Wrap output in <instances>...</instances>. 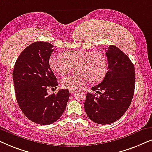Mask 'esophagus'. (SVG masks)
<instances>
[{
  "mask_svg": "<svg viewBox=\"0 0 152 152\" xmlns=\"http://www.w3.org/2000/svg\"><path fill=\"white\" fill-rule=\"evenodd\" d=\"M69 92H70V93H71V94H73V93H76V90H69Z\"/></svg>",
  "mask_w": 152,
  "mask_h": 152,
  "instance_id": "34e87169",
  "label": "esophagus"
}]
</instances>
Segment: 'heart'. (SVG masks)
<instances>
[{
	"mask_svg": "<svg viewBox=\"0 0 152 152\" xmlns=\"http://www.w3.org/2000/svg\"><path fill=\"white\" fill-rule=\"evenodd\" d=\"M65 58L61 55H52L49 59L51 69L59 76L69 73L74 66H78L80 74L63 78L61 81L63 88L77 90L86 86L90 80L98 83L104 78L107 72L106 57L94 51L72 50L64 53Z\"/></svg>",
	"mask_w": 152,
	"mask_h": 152,
	"instance_id": "heart-1",
	"label": "heart"
}]
</instances>
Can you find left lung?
I'll use <instances>...</instances> for the list:
<instances>
[{
  "label": "left lung",
  "instance_id": "8db88e82",
  "mask_svg": "<svg viewBox=\"0 0 152 152\" xmlns=\"http://www.w3.org/2000/svg\"><path fill=\"white\" fill-rule=\"evenodd\" d=\"M106 55L108 71L102 81L91 88L97 94L87 93L84 103L86 114L96 124L114 123L129 107L134 95L135 67L127 55L109 45Z\"/></svg>",
  "mask_w": 152,
  "mask_h": 152
}]
</instances>
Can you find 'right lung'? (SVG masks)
Returning <instances> with one entry per match:
<instances>
[{
  "label": "right lung",
  "instance_id": "add662e5",
  "mask_svg": "<svg viewBox=\"0 0 152 152\" xmlns=\"http://www.w3.org/2000/svg\"><path fill=\"white\" fill-rule=\"evenodd\" d=\"M53 45L44 41L31 43L17 58L12 72L19 107L29 120L49 125L60 118L69 97L68 90L48 95L47 88L58 85L49 65Z\"/></svg>",
  "mask_w": 152,
  "mask_h": 152
}]
</instances>
